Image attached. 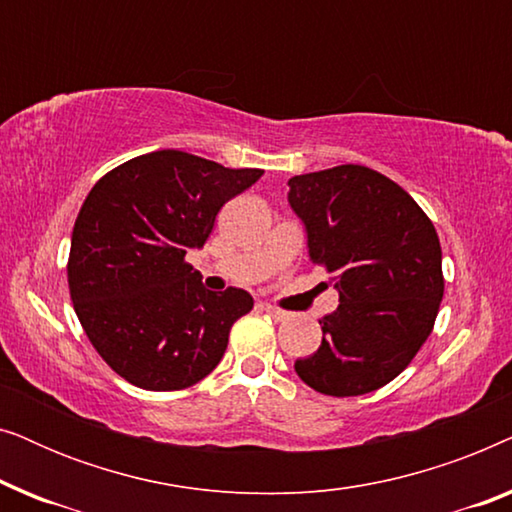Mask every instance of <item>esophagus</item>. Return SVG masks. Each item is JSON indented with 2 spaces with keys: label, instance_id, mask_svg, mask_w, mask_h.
Instances as JSON below:
<instances>
[{
  "label": "esophagus",
  "instance_id": "obj_1",
  "mask_svg": "<svg viewBox=\"0 0 512 512\" xmlns=\"http://www.w3.org/2000/svg\"><path fill=\"white\" fill-rule=\"evenodd\" d=\"M258 310L268 312L270 317H272V319H277V321H284V319H289V312L279 310V307H275V305H268V303H258Z\"/></svg>",
  "mask_w": 512,
  "mask_h": 512
}]
</instances>
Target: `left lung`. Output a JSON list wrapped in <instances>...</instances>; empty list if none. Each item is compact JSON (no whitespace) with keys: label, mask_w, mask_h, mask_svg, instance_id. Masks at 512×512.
<instances>
[{"label":"left lung","mask_w":512,"mask_h":512,"mask_svg":"<svg viewBox=\"0 0 512 512\" xmlns=\"http://www.w3.org/2000/svg\"><path fill=\"white\" fill-rule=\"evenodd\" d=\"M289 202L340 305L319 319L321 347L296 361L307 387L361 396L403 373L433 331L443 300V251L424 209L363 165L298 174Z\"/></svg>","instance_id":"8db88e82"}]
</instances>
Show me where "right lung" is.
<instances>
[{
	"label": "right lung",
	"mask_w": 512,
	"mask_h": 512,
	"mask_svg": "<svg viewBox=\"0 0 512 512\" xmlns=\"http://www.w3.org/2000/svg\"><path fill=\"white\" fill-rule=\"evenodd\" d=\"M263 170H230L186 151H151L114 167L76 216L69 296L107 366L149 391L193 387L219 366L230 328L254 298L207 291L186 251Z\"/></svg>",
	"instance_id": "1"
}]
</instances>
